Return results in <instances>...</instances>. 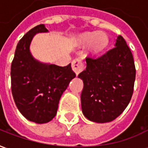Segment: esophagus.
Segmentation results:
<instances>
[{"mask_svg": "<svg viewBox=\"0 0 148 148\" xmlns=\"http://www.w3.org/2000/svg\"><path fill=\"white\" fill-rule=\"evenodd\" d=\"M72 69L77 75L82 72L85 69V65L82 60L78 58H74L72 61Z\"/></svg>", "mask_w": 148, "mask_h": 148, "instance_id": "esophagus-1", "label": "esophagus"}]
</instances>
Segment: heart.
Wrapping results in <instances>:
<instances>
[{"mask_svg":"<svg viewBox=\"0 0 148 148\" xmlns=\"http://www.w3.org/2000/svg\"><path fill=\"white\" fill-rule=\"evenodd\" d=\"M80 39L83 42L90 43L92 42L93 49L95 51H98L103 49L108 42V38L105 33L97 32H86L82 34Z\"/></svg>","mask_w":148,"mask_h":148,"instance_id":"obj_1","label":"heart"}]
</instances>
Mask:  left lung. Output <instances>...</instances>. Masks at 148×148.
I'll list each match as a JSON object with an SVG mask.
<instances>
[{
    "instance_id": "obj_1",
    "label": "left lung",
    "mask_w": 148,
    "mask_h": 148,
    "mask_svg": "<svg viewBox=\"0 0 148 148\" xmlns=\"http://www.w3.org/2000/svg\"><path fill=\"white\" fill-rule=\"evenodd\" d=\"M86 68L78 77L83 80L82 109L90 121L106 123L124 112L133 93L136 66L133 56L121 36L115 47L98 57L86 58Z\"/></svg>"
}]
</instances>
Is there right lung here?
<instances>
[{
  "label": "right lung",
  "mask_w": 148,
  "mask_h": 148,
  "mask_svg": "<svg viewBox=\"0 0 148 148\" xmlns=\"http://www.w3.org/2000/svg\"><path fill=\"white\" fill-rule=\"evenodd\" d=\"M37 25L22 37L11 65L12 93L16 106L28 121L37 124L51 121L57 113L62 94L76 74L71 63L66 66L40 63L29 50L35 34L47 32Z\"/></svg>",
  "instance_id": "right-lung-1"
}]
</instances>
